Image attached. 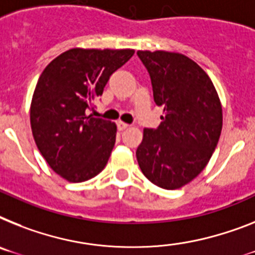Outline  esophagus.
Here are the masks:
<instances>
[{
  "mask_svg": "<svg viewBox=\"0 0 255 255\" xmlns=\"http://www.w3.org/2000/svg\"><path fill=\"white\" fill-rule=\"evenodd\" d=\"M118 129H119V131H124V129H127L128 127H129V126H128L127 123H124V122H118Z\"/></svg>",
  "mask_w": 255,
  "mask_h": 255,
  "instance_id": "1",
  "label": "esophagus"
}]
</instances>
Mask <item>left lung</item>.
Here are the masks:
<instances>
[{"instance_id": "left-lung-1", "label": "left lung", "mask_w": 255, "mask_h": 255, "mask_svg": "<svg viewBox=\"0 0 255 255\" xmlns=\"http://www.w3.org/2000/svg\"><path fill=\"white\" fill-rule=\"evenodd\" d=\"M150 75L159 127L145 128L136 150L142 174L163 189L187 185L206 167L218 145L223 110L209 75L180 53L138 50Z\"/></svg>"}]
</instances>
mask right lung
I'll use <instances>...</instances> for the list:
<instances>
[{
	"label": "right lung",
	"mask_w": 255,
	"mask_h": 255,
	"mask_svg": "<svg viewBox=\"0 0 255 255\" xmlns=\"http://www.w3.org/2000/svg\"><path fill=\"white\" fill-rule=\"evenodd\" d=\"M133 54V49L74 48L53 59L38 78L29 110L32 134L51 170L70 183L89 180L108 163L117 124L87 110Z\"/></svg>",
	"instance_id": "1"
}]
</instances>
